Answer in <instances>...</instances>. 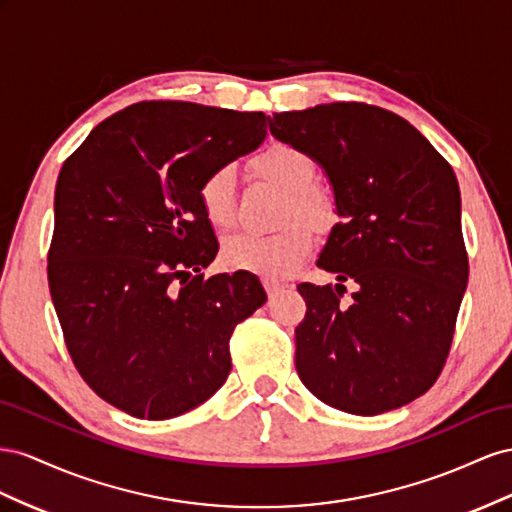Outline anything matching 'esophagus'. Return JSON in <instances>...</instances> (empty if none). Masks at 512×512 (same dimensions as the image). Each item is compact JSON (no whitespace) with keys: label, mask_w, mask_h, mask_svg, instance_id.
I'll list each match as a JSON object with an SVG mask.
<instances>
[{"label":"esophagus","mask_w":512,"mask_h":512,"mask_svg":"<svg viewBox=\"0 0 512 512\" xmlns=\"http://www.w3.org/2000/svg\"><path fill=\"white\" fill-rule=\"evenodd\" d=\"M281 289H283V285H281V283L266 281V291H268V296H270V298H276V294H279Z\"/></svg>","instance_id":"34e87169"}]
</instances>
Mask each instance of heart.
Masks as SVG:
<instances>
[{"instance_id":"b5f03b06","label":"heart","mask_w":512,"mask_h":512,"mask_svg":"<svg viewBox=\"0 0 512 512\" xmlns=\"http://www.w3.org/2000/svg\"><path fill=\"white\" fill-rule=\"evenodd\" d=\"M251 169L257 178L285 193L281 225L287 227L272 236L233 233L223 242V264L231 270L259 274L268 281H281L294 274L313 253L315 236L310 228L328 231L337 221V206L324 188L313 184L317 175L313 158L296 145L272 143L251 160ZM233 191L236 175L231 167H216L201 180L199 203L214 227L231 225Z\"/></svg>"}]
</instances>
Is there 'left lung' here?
<instances>
[{
  "mask_svg": "<svg viewBox=\"0 0 512 512\" xmlns=\"http://www.w3.org/2000/svg\"><path fill=\"white\" fill-rule=\"evenodd\" d=\"M268 122L324 167L341 216L317 261L339 283L298 285L296 371L341 412L397 410L435 384L455 334L470 270L457 175L410 122L375 105L330 102Z\"/></svg>",
  "mask_w": 512,
  "mask_h": 512,
  "instance_id": "obj_1",
  "label": "left lung"
}]
</instances>
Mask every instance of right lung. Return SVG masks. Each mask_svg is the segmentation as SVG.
Wrapping results in <instances>:
<instances>
[{"mask_svg": "<svg viewBox=\"0 0 512 512\" xmlns=\"http://www.w3.org/2000/svg\"><path fill=\"white\" fill-rule=\"evenodd\" d=\"M266 122L261 111L137 102L66 158L51 298L85 384L130 416L165 420L208 401L231 371L233 328L268 300L251 272L199 274L218 242L197 195L210 171L266 139Z\"/></svg>", "mask_w": 512, "mask_h": 512, "instance_id": "obj_1", "label": "right lung"}]
</instances>
